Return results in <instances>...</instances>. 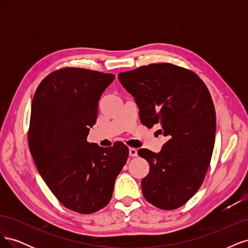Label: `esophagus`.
Listing matches in <instances>:
<instances>
[{
    "label": "esophagus",
    "instance_id": "obj_1",
    "mask_svg": "<svg viewBox=\"0 0 248 248\" xmlns=\"http://www.w3.org/2000/svg\"><path fill=\"white\" fill-rule=\"evenodd\" d=\"M129 156L131 157L138 156V150L136 148H129Z\"/></svg>",
    "mask_w": 248,
    "mask_h": 248
}]
</instances>
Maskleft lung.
Wrapping results in <instances>:
<instances>
[{
  "instance_id": "left-lung-1",
  "label": "left lung",
  "mask_w": 248,
  "mask_h": 248,
  "mask_svg": "<svg viewBox=\"0 0 248 248\" xmlns=\"http://www.w3.org/2000/svg\"><path fill=\"white\" fill-rule=\"evenodd\" d=\"M136 100L140 122L159 124L168 141L159 153L140 149L150 166L141 180L145 199L174 210L194 196L204 181L215 141L216 116L211 95L196 73L169 63L150 64L119 73Z\"/></svg>"
}]
</instances>
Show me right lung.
I'll use <instances>...</instances> for the list:
<instances>
[{"label": "right lung", "mask_w": 248, "mask_h": 248, "mask_svg": "<svg viewBox=\"0 0 248 248\" xmlns=\"http://www.w3.org/2000/svg\"><path fill=\"white\" fill-rule=\"evenodd\" d=\"M114 79L110 73L67 67L48 74L33 97L30 152L55 197L80 214L108 204L128 158V148L121 141L110 148L87 141L98 100Z\"/></svg>", "instance_id": "right-lung-1"}]
</instances>
